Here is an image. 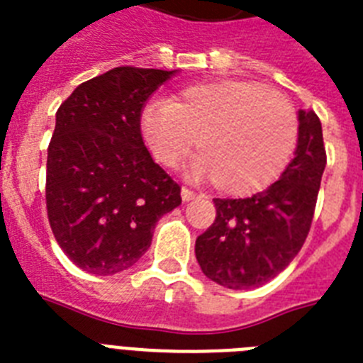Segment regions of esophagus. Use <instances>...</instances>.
Returning a JSON list of instances; mask_svg holds the SVG:
<instances>
[{
  "instance_id": "esophagus-1",
  "label": "esophagus",
  "mask_w": 363,
  "mask_h": 363,
  "mask_svg": "<svg viewBox=\"0 0 363 363\" xmlns=\"http://www.w3.org/2000/svg\"><path fill=\"white\" fill-rule=\"evenodd\" d=\"M181 196H182V201H192V199H196V196H198V194L192 192V190H190V188L182 186Z\"/></svg>"
}]
</instances>
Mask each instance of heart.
<instances>
[{
    "mask_svg": "<svg viewBox=\"0 0 363 363\" xmlns=\"http://www.w3.org/2000/svg\"><path fill=\"white\" fill-rule=\"evenodd\" d=\"M147 147L175 167L194 147L192 175L211 177L230 196L259 192L277 181L298 143V115L286 96L250 81L194 84L147 105L139 118Z\"/></svg>",
    "mask_w": 363,
    "mask_h": 363,
    "instance_id": "heart-1",
    "label": "heart"
}]
</instances>
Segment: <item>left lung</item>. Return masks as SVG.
<instances>
[{"label":"left lung","instance_id":"8db88e82","mask_svg":"<svg viewBox=\"0 0 363 363\" xmlns=\"http://www.w3.org/2000/svg\"><path fill=\"white\" fill-rule=\"evenodd\" d=\"M298 121V147L281 179L252 198H216L215 222L196 239L199 267L220 286H262L303 247L326 167V148L315 111H299Z\"/></svg>","mask_w":363,"mask_h":363}]
</instances>
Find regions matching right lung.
I'll list each match as a JSON object with an SVG mask.
<instances>
[{
    "instance_id": "add662e5",
    "label": "right lung",
    "mask_w": 363,
    "mask_h": 363,
    "mask_svg": "<svg viewBox=\"0 0 363 363\" xmlns=\"http://www.w3.org/2000/svg\"><path fill=\"white\" fill-rule=\"evenodd\" d=\"M177 71L115 67L73 90L48 145L47 213L60 248L92 275H115L147 252L181 186L145 147L147 99Z\"/></svg>"
}]
</instances>
